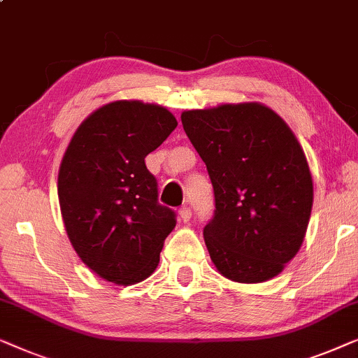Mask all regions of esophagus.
Returning a JSON list of instances; mask_svg holds the SVG:
<instances>
[{"label": "esophagus", "instance_id": "esophagus-1", "mask_svg": "<svg viewBox=\"0 0 358 358\" xmlns=\"http://www.w3.org/2000/svg\"><path fill=\"white\" fill-rule=\"evenodd\" d=\"M180 214V219L183 220V222H188V220L191 219V208H188V206H185V208H181L178 210Z\"/></svg>", "mask_w": 358, "mask_h": 358}]
</instances>
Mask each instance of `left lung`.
<instances>
[{
  "label": "left lung",
  "mask_w": 358,
  "mask_h": 358,
  "mask_svg": "<svg viewBox=\"0 0 358 358\" xmlns=\"http://www.w3.org/2000/svg\"><path fill=\"white\" fill-rule=\"evenodd\" d=\"M181 123L214 188L203 235L215 268L246 284L278 275L303 243L313 206L299 141L261 103L189 110Z\"/></svg>",
  "instance_id": "obj_1"
}]
</instances>
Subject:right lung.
Wrapping results in <instances>:
<instances>
[{"mask_svg":"<svg viewBox=\"0 0 358 358\" xmlns=\"http://www.w3.org/2000/svg\"><path fill=\"white\" fill-rule=\"evenodd\" d=\"M177 124L167 108L120 100L85 118L64 152L58 175L64 227L83 263L105 280L136 284L157 268L177 214L159 203L144 159Z\"/></svg>","mask_w":358,"mask_h":358,"instance_id":"1","label":"right lung"}]
</instances>
